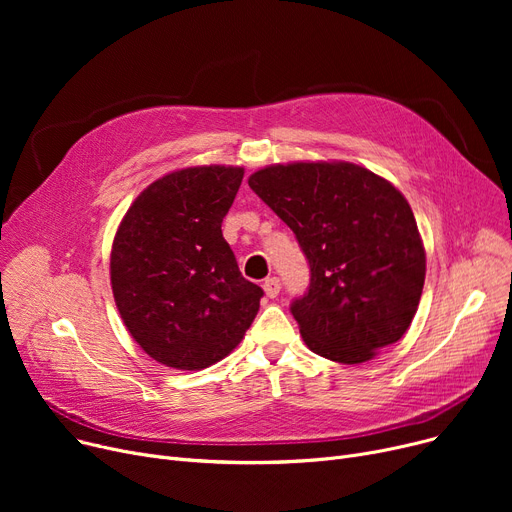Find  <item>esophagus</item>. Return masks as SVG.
I'll return each instance as SVG.
<instances>
[{"label": "esophagus", "instance_id": "esophagus-1", "mask_svg": "<svg viewBox=\"0 0 512 512\" xmlns=\"http://www.w3.org/2000/svg\"><path fill=\"white\" fill-rule=\"evenodd\" d=\"M280 288H282V284H280V280L276 278V276H272V278H267L265 282H263V290H265V294L270 299H274V297H278V292H280Z\"/></svg>", "mask_w": 512, "mask_h": 512}]
</instances>
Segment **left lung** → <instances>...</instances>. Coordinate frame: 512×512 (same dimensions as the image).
Returning <instances> with one entry per match:
<instances>
[{
	"instance_id": "left-lung-1",
	"label": "left lung",
	"mask_w": 512,
	"mask_h": 512,
	"mask_svg": "<svg viewBox=\"0 0 512 512\" xmlns=\"http://www.w3.org/2000/svg\"><path fill=\"white\" fill-rule=\"evenodd\" d=\"M249 186L309 261V288L290 313L311 351L355 365L398 342L425 282V249L402 193L348 161L267 166Z\"/></svg>"
}]
</instances>
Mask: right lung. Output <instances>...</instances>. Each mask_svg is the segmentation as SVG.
<instances>
[{"mask_svg":"<svg viewBox=\"0 0 512 512\" xmlns=\"http://www.w3.org/2000/svg\"><path fill=\"white\" fill-rule=\"evenodd\" d=\"M242 168H184L149 184L116 232L110 259L116 307L143 351L174 369L230 355L263 297L242 278L222 222Z\"/></svg>","mask_w":512,"mask_h":512,"instance_id":"1","label":"right lung"}]
</instances>
